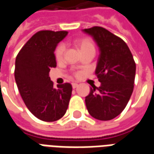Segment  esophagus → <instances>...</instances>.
<instances>
[{
    "mask_svg": "<svg viewBox=\"0 0 154 154\" xmlns=\"http://www.w3.org/2000/svg\"><path fill=\"white\" fill-rule=\"evenodd\" d=\"M72 88L75 89V88H77L78 87V84L76 83V82H73V83H72Z\"/></svg>",
    "mask_w": 154,
    "mask_h": 154,
    "instance_id": "34e87169",
    "label": "esophagus"
}]
</instances>
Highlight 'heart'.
Here are the masks:
<instances>
[{
	"label": "heart",
	"mask_w": 154,
	"mask_h": 154,
	"mask_svg": "<svg viewBox=\"0 0 154 154\" xmlns=\"http://www.w3.org/2000/svg\"><path fill=\"white\" fill-rule=\"evenodd\" d=\"M79 47H80L82 52L86 50H89V49H94L95 50V46H94L93 41L91 40L90 38H82L80 41H79ZM65 49H66V46L63 43H61L57 45L56 48H55V51H54V55H55V57L57 61H60L63 59L64 55V52H65ZM76 75H79L78 72L76 73Z\"/></svg>",
	"instance_id": "heart-1"
}]
</instances>
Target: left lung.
I'll use <instances>...</instances> for the list:
<instances>
[{
    "label": "left lung",
    "mask_w": 154,
    "mask_h": 154,
    "mask_svg": "<svg viewBox=\"0 0 154 154\" xmlns=\"http://www.w3.org/2000/svg\"><path fill=\"white\" fill-rule=\"evenodd\" d=\"M100 48L96 75L100 87H92L85 101L95 119L110 120L122 112L134 90L136 64L128 45L106 29L94 26L83 29Z\"/></svg>",
    "instance_id": "8db88e82"
}]
</instances>
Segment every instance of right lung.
<instances>
[{
  "label": "right lung",
  "mask_w": 154,
  "mask_h": 154,
  "mask_svg": "<svg viewBox=\"0 0 154 154\" xmlns=\"http://www.w3.org/2000/svg\"><path fill=\"white\" fill-rule=\"evenodd\" d=\"M67 31L41 30L29 38L16 56L15 79L29 110L38 119L53 122L65 115L72 96L70 83L57 85L48 76L56 67L54 50Z\"/></svg>",
  "instance_id": "1"
}]
</instances>
